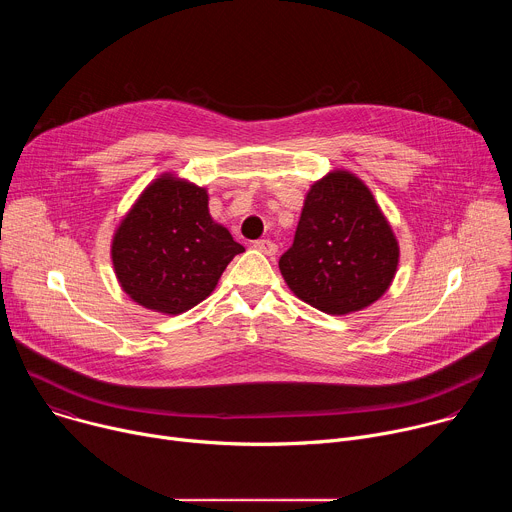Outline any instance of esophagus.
Returning <instances> with one entry per match:
<instances>
[{"instance_id": "esophagus-1", "label": "esophagus", "mask_w": 512, "mask_h": 512, "mask_svg": "<svg viewBox=\"0 0 512 512\" xmlns=\"http://www.w3.org/2000/svg\"><path fill=\"white\" fill-rule=\"evenodd\" d=\"M253 247H255L259 253H263V255H275V253H277V245H275L273 241H269V239H261V241H257Z\"/></svg>"}]
</instances>
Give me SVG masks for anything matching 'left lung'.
Wrapping results in <instances>:
<instances>
[{"label":"left lung","mask_w":512,"mask_h":512,"mask_svg":"<svg viewBox=\"0 0 512 512\" xmlns=\"http://www.w3.org/2000/svg\"><path fill=\"white\" fill-rule=\"evenodd\" d=\"M397 265L393 227L371 188L348 170H332L310 186L294 245L279 259L294 296L332 316L383 298Z\"/></svg>","instance_id":"left-lung-1"}]
</instances>
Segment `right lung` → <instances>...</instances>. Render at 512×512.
Listing matches in <instances>:
<instances>
[{"label": "right lung", "instance_id": "right-lung-1", "mask_svg": "<svg viewBox=\"0 0 512 512\" xmlns=\"http://www.w3.org/2000/svg\"><path fill=\"white\" fill-rule=\"evenodd\" d=\"M243 251L227 227L212 221L206 188L172 172L145 186L111 241L121 289L135 304L166 316L206 300Z\"/></svg>", "mask_w": 512, "mask_h": 512}]
</instances>
